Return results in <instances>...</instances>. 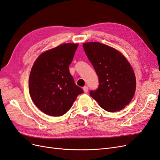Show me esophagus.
<instances>
[{
  "mask_svg": "<svg viewBox=\"0 0 160 160\" xmlns=\"http://www.w3.org/2000/svg\"><path fill=\"white\" fill-rule=\"evenodd\" d=\"M83 91H84V92L85 93H88V90H89V88H88V87H87V86H85V87H83Z\"/></svg>",
  "mask_w": 160,
  "mask_h": 160,
  "instance_id": "34e87169",
  "label": "esophagus"
}]
</instances>
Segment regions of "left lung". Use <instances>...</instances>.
Wrapping results in <instances>:
<instances>
[{
    "mask_svg": "<svg viewBox=\"0 0 160 160\" xmlns=\"http://www.w3.org/2000/svg\"><path fill=\"white\" fill-rule=\"evenodd\" d=\"M83 46L99 78L98 88L90 91L91 97L109 112L122 110L132 101L136 88L132 66L122 53L109 46L98 42Z\"/></svg>",
    "mask_w": 160,
    "mask_h": 160,
    "instance_id": "8db88e82",
    "label": "left lung"
}]
</instances>
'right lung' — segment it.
<instances>
[{
    "label": "right lung",
    "mask_w": 160,
    "mask_h": 160,
    "mask_svg": "<svg viewBox=\"0 0 160 160\" xmlns=\"http://www.w3.org/2000/svg\"><path fill=\"white\" fill-rule=\"evenodd\" d=\"M78 44L66 43L47 51L34 63L28 79L31 98L37 107L51 116L68 111L77 97L83 93L69 72Z\"/></svg>",
    "instance_id": "obj_1"
}]
</instances>
